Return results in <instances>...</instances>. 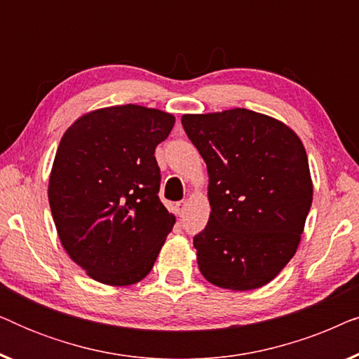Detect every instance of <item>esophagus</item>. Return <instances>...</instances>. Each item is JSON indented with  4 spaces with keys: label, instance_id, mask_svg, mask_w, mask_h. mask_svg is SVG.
Segmentation results:
<instances>
[{
    "label": "esophagus",
    "instance_id": "esophagus-1",
    "mask_svg": "<svg viewBox=\"0 0 359 359\" xmlns=\"http://www.w3.org/2000/svg\"><path fill=\"white\" fill-rule=\"evenodd\" d=\"M186 209H188V201H180V203L176 204V212H178L180 217L186 212Z\"/></svg>",
    "mask_w": 359,
    "mask_h": 359
}]
</instances>
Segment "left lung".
<instances>
[{
    "label": "left lung",
    "instance_id": "1",
    "mask_svg": "<svg viewBox=\"0 0 359 359\" xmlns=\"http://www.w3.org/2000/svg\"><path fill=\"white\" fill-rule=\"evenodd\" d=\"M208 165L209 222L194 237L198 266L214 286L250 291L291 262L312 204L302 140L271 116L243 107L184 114Z\"/></svg>",
    "mask_w": 359,
    "mask_h": 359
}]
</instances>
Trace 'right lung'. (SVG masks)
<instances>
[{"instance_id":"1","label":"right lung","mask_w":359,"mask_h":359,"mask_svg":"<svg viewBox=\"0 0 359 359\" xmlns=\"http://www.w3.org/2000/svg\"><path fill=\"white\" fill-rule=\"evenodd\" d=\"M173 126L170 112L109 106L78 117L62 137L48 178L52 217L68 257L97 283L142 281L173 229L155 160Z\"/></svg>"}]
</instances>
